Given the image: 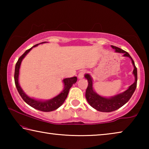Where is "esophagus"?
<instances>
[{
    "instance_id": "esophagus-1",
    "label": "esophagus",
    "mask_w": 149,
    "mask_h": 149,
    "mask_svg": "<svg viewBox=\"0 0 149 149\" xmlns=\"http://www.w3.org/2000/svg\"><path fill=\"white\" fill-rule=\"evenodd\" d=\"M85 73V70H82V71H81L79 73V74H78V78H79V79H82V78L84 77Z\"/></svg>"
}]
</instances>
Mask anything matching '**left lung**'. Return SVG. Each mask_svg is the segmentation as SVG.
Returning <instances> with one entry per match:
<instances>
[{
	"label": "left lung",
	"instance_id": "1",
	"mask_svg": "<svg viewBox=\"0 0 149 149\" xmlns=\"http://www.w3.org/2000/svg\"><path fill=\"white\" fill-rule=\"evenodd\" d=\"M111 47L115 50L116 52L122 53L123 56L128 57L132 60V62L133 68H134L133 74L134 75L135 77V81L125 91L107 98L99 95L95 91L93 86V78L89 74H85V77L88 81V87L86 89V93H85V97H86L87 102L93 108L102 112H110L122 107L130 99L135 91L136 87H137V71L132 58L131 57L129 53L120 48L114 47L113 45H111Z\"/></svg>",
	"mask_w": 149,
	"mask_h": 149
}]
</instances>
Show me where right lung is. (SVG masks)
<instances>
[{
    "label": "right lung",
    "mask_w": 149,
    "mask_h": 149,
    "mask_svg": "<svg viewBox=\"0 0 149 149\" xmlns=\"http://www.w3.org/2000/svg\"><path fill=\"white\" fill-rule=\"evenodd\" d=\"M47 42H42L39 44L45 43ZM35 45L33 47H32L31 49L27 50L19 58L15 66V72H14V81L15 85L17 88V91L19 94L21 96L22 99L26 102L27 104L29 105L30 107L34 108L35 109H37L42 112H51L56 110L61 106L64 102L65 101V99L67 98V96L68 95L70 89L72 87L73 84H75L77 81V77H73L70 78H65L63 79V84H64V89L56 97L52 98L51 99L47 100H37L33 99V98L29 97L27 96L26 93H24L23 89L20 87L19 84V68L21 65L22 61L25 58V56L29 53V52L33 48L38 46V45Z\"/></svg>",
    "instance_id": "obj_1"
}]
</instances>
